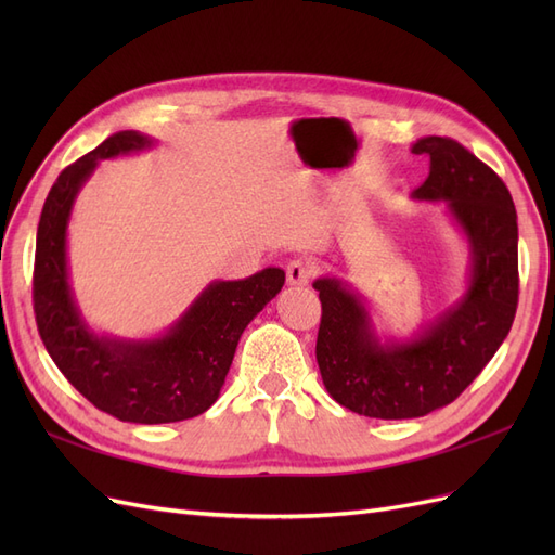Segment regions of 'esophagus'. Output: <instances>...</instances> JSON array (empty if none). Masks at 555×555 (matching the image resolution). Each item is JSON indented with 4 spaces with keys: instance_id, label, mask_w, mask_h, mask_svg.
Masks as SVG:
<instances>
[{
    "instance_id": "esophagus-1",
    "label": "esophagus",
    "mask_w": 555,
    "mask_h": 555,
    "mask_svg": "<svg viewBox=\"0 0 555 555\" xmlns=\"http://www.w3.org/2000/svg\"><path fill=\"white\" fill-rule=\"evenodd\" d=\"M314 271H317V266L310 257H296L287 263V282L304 287V284H308L312 280Z\"/></svg>"
}]
</instances>
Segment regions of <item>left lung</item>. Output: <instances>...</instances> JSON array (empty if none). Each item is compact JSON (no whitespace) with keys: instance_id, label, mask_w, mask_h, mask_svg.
I'll return each mask as SVG.
<instances>
[{"instance_id":"obj_1","label":"left lung","mask_w":555,"mask_h":555,"mask_svg":"<svg viewBox=\"0 0 555 555\" xmlns=\"http://www.w3.org/2000/svg\"><path fill=\"white\" fill-rule=\"evenodd\" d=\"M430 157L414 198L444 201L469 243L467 292L416 338L382 345L359 294L319 278L322 300L317 363L343 408L373 418H414L456 400L493 359L518 306V227L507 184L459 141L426 137L412 145Z\"/></svg>"}]
</instances>
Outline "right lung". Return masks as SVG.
Masks as SVG:
<instances>
[{
	"label": "right lung",
	"instance_id": "right-lung-1",
	"mask_svg": "<svg viewBox=\"0 0 555 555\" xmlns=\"http://www.w3.org/2000/svg\"><path fill=\"white\" fill-rule=\"evenodd\" d=\"M153 139L117 131L69 164L41 210L35 255V314L50 359L96 410L131 424H171L204 414L220 396L245 326L284 284L282 268L212 282L178 324L155 340H117L82 322L66 271V224L99 159L137 153Z\"/></svg>",
	"mask_w": 555,
	"mask_h": 555
}]
</instances>
